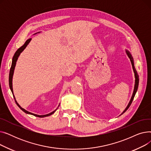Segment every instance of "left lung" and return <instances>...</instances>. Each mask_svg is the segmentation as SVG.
<instances>
[{"instance_id":"8db88e82","label":"left lung","mask_w":151,"mask_h":151,"mask_svg":"<svg viewBox=\"0 0 151 151\" xmlns=\"http://www.w3.org/2000/svg\"><path fill=\"white\" fill-rule=\"evenodd\" d=\"M126 51V53L127 54V55L129 56V58H130V61H131V63H132V67H133V71H134V78H135V80H134V90H133V94H132V96L131 97V99L129 103V104L127 105V106L126 107V108L125 109V110L122 113V114L121 115H122V114H124L127 110L128 109V108L130 107V106L131 105L132 103L133 100V99L134 97V96H135V94L137 93V91L138 90V84H139V76L137 73V71L135 69V68H134V60H133V57L132 56L131 54L130 53V52L127 50H125Z\"/></svg>"}]
</instances>
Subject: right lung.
I'll return each mask as SVG.
<instances>
[{
	"label": "right lung",
	"instance_id": "obj_1",
	"mask_svg": "<svg viewBox=\"0 0 151 151\" xmlns=\"http://www.w3.org/2000/svg\"><path fill=\"white\" fill-rule=\"evenodd\" d=\"M31 39H32V38H29V39L27 40H26V42H25V43L21 47H20L19 48L17 51H16V52L14 53V55H13V59H12V66H11V68H10V73H9V86H10V89H11V91H12V93H13V96L14 99V100H15L16 104H17V105L18 106V107H19V108H20L22 111H23L24 112L27 113V114H32V115L37 116V117H44L49 116L52 114L55 111L57 110L58 108H57L56 109H55V110H54V111H52V112H51V113H49V114H45V115H37V114H34V113H30V112H29V111H27V110H26V109H24V108H22V107H21V106L17 103V100H16L15 97H14V95H13V86H12V78H13V76L14 70V68H15V66H16V63H17V60H18V57L19 56L20 54L24 51V49L26 48V46H27V45H28V44L29 43V42H30Z\"/></svg>",
	"mask_w": 151,
	"mask_h": 151
}]
</instances>
